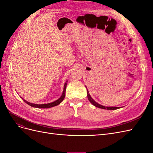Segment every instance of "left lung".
<instances>
[{"instance_id": "1", "label": "left lung", "mask_w": 153, "mask_h": 153, "mask_svg": "<svg viewBox=\"0 0 153 153\" xmlns=\"http://www.w3.org/2000/svg\"><path fill=\"white\" fill-rule=\"evenodd\" d=\"M87 94L88 100H89V101H90V102L92 105H93L94 106H95L96 107H98V108H102V109H106V110H116V109L120 108L119 107H116V106H103V105H101L100 104H98V103L96 102V101L91 98V95L89 94V91L87 90Z\"/></svg>"}]
</instances>
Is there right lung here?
<instances>
[{
    "label": "right lung",
    "mask_w": 153,
    "mask_h": 153,
    "mask_svg": "<svg viewBox=\"0 0 153 153\" xmlns=\"http://www.w3.org/2000/svg\"><path fill=\"white\" fill-rule=\"evenodd\" d=\"M66 85H67V81L66 82L65 84H64V90H63V92L61 95V96L60 97V98L57 100L56 101H53V102L52 103H47V104H41V105H38V104H34V103H29L28 101H27L26 100H25L24 99H23L22 97L21 98H22V100H24L25 102L28 104L29 105L32 106V107H35V108H51V107H53V106H57L58 105H59L61 103L62 101L64 100V98H65V94H66Z\"/></svg>",
    "instance_id": "right-lung-1"
}]
</instances>
